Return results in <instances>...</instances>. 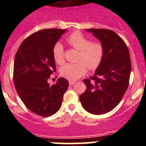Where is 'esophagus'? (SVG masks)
<instances>
[{
	"mask_svg": "<svg viewBox=\"0 0 146 146\" xmlns=\"http://www.w3.org/2000/svg\"><path fill=\"white\" fill-rule=\"evenodd\" d=\"M69 85H70V86H73V85H74V83H75V81L69 80Z\"/></svg>",
	"mask_w": 146,
	"mask_h": 146,
	"instance_id": "34e87169",
	"label": "esophagus"
}]
</instances>
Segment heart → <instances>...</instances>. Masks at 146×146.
Instances as JSON below:
<instances>
[{
    "mask_svg": "<svg viewBox=\"0 0 146 146\" xmlns=\"http://www.w3.org/2000/svg\"><path fill=\"white\" fill-rule=\"evenodd\" d=\"M71 47L79 50L77 62L76 64H64L60 68V74L69 80H76L84 75L88 67L90 69H96L102 60L104 47L98 42H90V40L80 32L72 33L66 39ZM55 61L58 64L64 62V49L62 44L58 42L52 50Z\"/></svg>",
    "mask_w": 146,
    "mask_h": 146,
    "instance_id": "heart-1",
    "label": "heart"
}]
</instances>
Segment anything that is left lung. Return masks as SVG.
<instances>
[{"instance_id": "8db88e82", "label": "left lung", "mask_w": 146, "mask_h": 146, "mask_svg": "<svg viewBox=\"0 0 146 146\" xmlns=\"http://www.w3.org/2000/svg\"><path fill=\"white\" fill-rule=\"evenodd\" d=\"M100 41L104 56L91 79H85L86 90L80 96L86 111L101 115L111 111L119 104L129 86L131 60L123 40L113 31L86 29Z\"/></svg>"}]
</instances>
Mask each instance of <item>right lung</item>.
Instances as JSON below:
<instances>
[{
    "label": "right lung",
    "mask_w": 146,
    "mask_h": 146,
    "mask_svg": "<svg viewBox=\"0 0 146 146\" xmlns=\"http://www.w3.org/2000/svg\"><path fill=\"white\" fill-rule=\"evenodd\" d=\"M66 29H44L33 33L20 44L14 63L16 91L27 108L48 117L60 109L69 82L64 77L50 86V74L56 71L52 55L55 44Z\"/></svg>",
    "instance_id": "right-lung-1"
}]
</instances>
